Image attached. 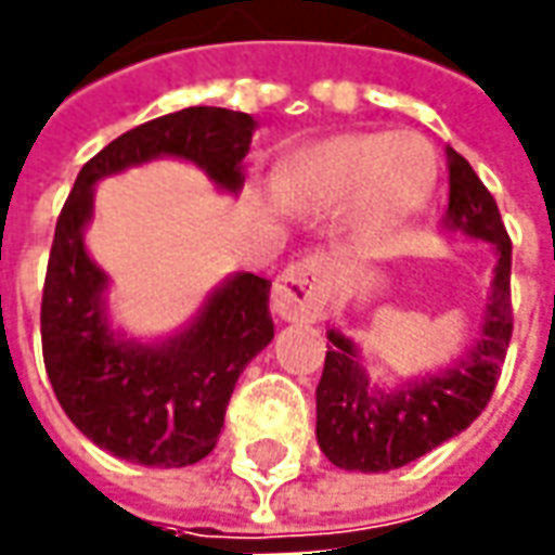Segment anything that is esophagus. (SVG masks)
<instances>
[{"mask_svg":"<svg viewBox=\"0 0 555 555\" xmlns=\"http://www.w3.org/2000/svg\"><path fill=\"white\" fill-rule=\"evenodd\" d=\"M332 260L322 251L295 260L273 285V310L288 322H310L325 310L332 295Z\"/></svg>","mask_w":555,"mask_h":555,"instance_id":"34e87169","label":"esophagus"}]
</instances>
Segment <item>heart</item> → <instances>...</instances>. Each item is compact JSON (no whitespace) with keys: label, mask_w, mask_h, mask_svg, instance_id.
<instances>
[{"label":"heart","mask_w":555,"mask_h":555,"mask_svg":"<svg viewBox=\"0 0 555 555\" xmlns=\"http://www.w3.org/2000/svg\"><path fill=\"white\" fill-rule=\"evenodd\" d=\"M436 159L417 134H337L297 153L276 175L279 199L297 208H347L359 202L369 227L409 218L430 196Z\"/></svg>","instance_id":"1"}]
</instances>
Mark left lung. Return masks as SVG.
I'll return each mask as SVG.
<instances>
[{"label":"left lung","instance_id":"1","mask_svg":"<svg viewBox=\"0 0 555 555\" xmlns=\"http://www.w3.org/2000/svg\"><path fill=\"white\" fill-rule=\"evenodd\" d=\"M449 227L498 248V267L486 307L482 337L449 372L424 377L405 390H374L362 372L356 347L328 332V353L315 387V439L325 457L344 469L387 473L405 467L446 439L467 430L482 414L504 369L513 337L509 263L513 242L506 236L498 202L479 181L473 165L449 150Z\"/></svg>","mask_w":555,"mask_h":555}]
</instances>
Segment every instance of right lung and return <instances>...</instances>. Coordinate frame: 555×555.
Masks as SVG:
<instances>
[{"label":"right lung","instance_id":"obj_1","mask_svg":"<svg viewBox=\"0 0 555 555\" xmlns=\"http://www.w3.org/2000/svg\"><path fill=\"white\" fill-rule=\"evenodd\" d=\"M255 119L223 106H186L138 125L91 156L54 227L42 285V359L61 409L109 454L144 467H186L218 446L245 365L273 340L270 282L236 273L199 319L163 347L116 340L104 315L106 276L82 245L91 186L156 156H181L223 190L242 186Z\"/></svg>","mask_w":555,"mask_h":555}]
</instances>
